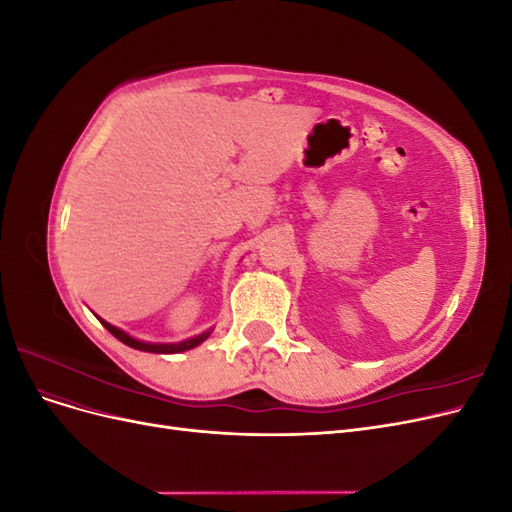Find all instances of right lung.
Instances as JSON below:
<instances>
[{
  "label": "right lung",
  "instance_id": "add662e5",
  "mask_svg": "<svg viewBox=\"0 0 512 512\" xmlns=\"http://www.w3.org/2000/svg\"><path fill=\"white\" fill-rule=\"evenodd\" d=\"M98 320L102 322V327H104L108 333H113V335L119 339V342H123V344L130 346V348H134V350L153 352V354H177V352L192 350V348H196V346L203 344L205 339L213 333V329H207L205 333H198V335H194V337H190V339H183V342H175V344H153V342H141V339H136V337H132L130 333H126V331H121V329L113 327L111 322L102 320L100 316H98Z\"/></svg>",
  "mask_w": 512,
  "mask_h": 512
}]
</instances>
